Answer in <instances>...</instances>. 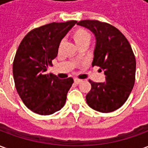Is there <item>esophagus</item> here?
Returning <instances> with one entry per match:
<instances>
[{
    "label": "esophagus",
    "mask_w": 148,
    "mask_h": 148,
    "mask_svg": "<svg viewBox=\"0 0 148 148\" xmlns=\"http://www.w3.org/2000/svg\"><path fill=\"white\" fill-rule=\"evenodd\" d=\"M82 80H81V79H78V78H74V83L76 84H79L80 82H82Z\"/></svg>",
    "instance_id": "obj_1"
}]
</instances>
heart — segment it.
I'll return each mask as SVG.
<instances>
[{
	"label": "heart",
	"instance_id": "heart-1",
	"mask_svg": "<svg viewBox=\"0 0 148 148\" xmlns=\"http://www.w3.org/2000/svg\"><path fill=\"white\" fill-rule=\"evenodd\" d=\"M72 37L74 39V42L77 47H80L84 44H88L91 40V35L90 33L84 28H77L74 31L72 35ZM77 58V56H76Z\"/></svg>",
	"mask_w": 148,
	"mask_h": 148
}]
</instances>
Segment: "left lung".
Here are the masks:
<instances>
[{"label":"left lung","mask_w":148,"mask_h":148,"mask_svg":"<svg viewBox=\"0 0 148 148\" xmlns=\"http://www.w3.org/2000/svg\"><path fill=\"white\" fill-rule=\"evenodd\" d=\"M77 25L89 29L96 38L92 65L104 71L106 82H93L87 93L90 108L110 112L123 106L135 83L136 58L130 43L117 28L98 21H79Z\"/></svg>","instance_id":"left-lung-1"}]
</instances>
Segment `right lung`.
<instances>
[{
	"label": "right lung",
	"mask_w": 148,
	"mask_h": 148,
	"mask_svg": "<svg viewBox=\"0 0 148 148\" xmlns=\"http://www.w3.org/2000/svg\"><path fill=\"white\" fill-rule=\"evenodd\" d=\"M76 23H51L35 28L16 51L12 66L15 86L24 105L37 114H53L66 103L73 78L60 79L45 72L58 55L62 39Z\"/></svg>",
	"instance_id": "add662e5"
}]
</instances>
